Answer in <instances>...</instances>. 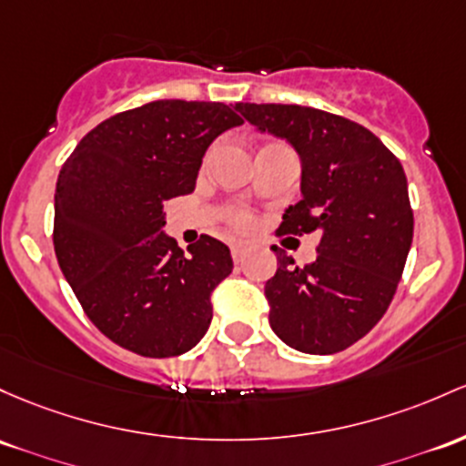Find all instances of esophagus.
<instances>
[{
    "instance_id": "esophagus-1",
    "label": "esophagus",
    "mask_w": 466,
    "mask_h": 466,
    "mask_svg": "<svg viewBox=\"0 0 466 466\" xmlns=\"http://www.w3.org/2000/svg\"><path fill=\"white\" fill-rule=\"evenodd\" d=\"M245 252H248V249H245V245H241V243L232 245V258H234V263H243Z\"/></svg>"
}]
</instances>
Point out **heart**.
Masks as SVG:
<instances>
[{"label":"heart","mask_w":466,"mask_h":466,"mask_svg":"<svg viewBox=\"0 0 466 466\" xmlns=\"http://www.w3.org/2000/svg\"><path fill=\"white\" fill-rule=\"evenodd\" d=\"M228 218L234 228L243 229V232L245 229H252V225H254V217L249 212H245V209H232V212L228 214Z\"/></svg>","instance_id":"heart-1"}]
</instances>
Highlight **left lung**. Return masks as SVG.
<instances>
[{
    "label": "left lung",
    "mask_w": 466,
    "mask_h": 466,
    "mask_svg": "<svg viewBox=\"0 0 466 466\" xmlns=\"http://www.w3.org/2000/svg\"><path fill=\"white\" fill-rule=\"evenodd\" d=\"M237 110L260 132L288 139L303 161V198L276 234H320L319 257L305 268L274 248L269 325L305 354L347 350L385 316L405 269L413 238L405 170L374 132L345 116L283 104Z\"/></svg>",
    "instance_id": "1"
}]
</instances>
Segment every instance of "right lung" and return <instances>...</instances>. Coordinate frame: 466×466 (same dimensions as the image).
<instances>
[{
    "label": "right lung",
    "instance_id": "1",
    "mask_svg": "<svg viewBox=\"0 0 466 466\" xmlns=\"http://www.w3.org/2000/svg\"><path fill=\"white\" fill-rule=\"evenodd\" d=\"M243 119L217 101L161 99L101 121L61 166L53 243L96 329L147 358L206 336L228 245L201 234L187 254L163 234V208L190 194L208 146Z\"/></svg>",
    "mask_w": 466,
    "mask_h": 466
}]
</instances>
